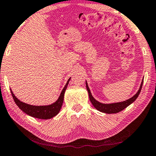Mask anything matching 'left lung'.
<instances>
[{"mask_svg": "<svg viewBox=\"0 0 156 156\" xmlns=\"http://www.w3.org/2000/svg\"><path fill=\"white\" fill-rule=\"evenodd\" d=\"M143 82H144V80L142 81L139 90L138 91V92L136 93L133 97L130 98L129 99L126 100V101L119 102V103H113V104L100 103V102L97 101V100L92 97V95H91V91L89 90L88 84H87V82H86V87H87V91H88L89 93V99H90V101L91 102V104H92V105L94 106L96 109H97L98 111H99V112H101L106 113V114H116V113L121 112V111L126 108L127 106H129L130 104L133 103V102L137 99L138 95H139V94L140 92V91H141Z\"/></svg>", "mask_w": 156, "mask_h": 156, "instance_id": "1", "label": "left lung"}]
</instances>
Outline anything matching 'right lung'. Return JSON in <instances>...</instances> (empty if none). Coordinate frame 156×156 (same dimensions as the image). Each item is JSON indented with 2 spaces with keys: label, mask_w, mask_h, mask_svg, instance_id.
I'll return each mask as SVG.
<instances>
[{
  "label": "right lung",
  "mask_w": 156,
  "mask_h": 156,
  "mask_svg": "<svg viewBox=\"0 0 156 156\" xmlns=\"http://www.w3.org/2000/svg\"><path fill=\"white\" fill-rule=\"evenodd\" d=\"M69 78L68 80L67 84L64 87L62 91L59 95L58 99L57 100L55 103H53L50 105L48 106H33L30 105V104L23 103V102L20 101V100L17 99L16 96L13 94L11 89H10V92L13 98L14 101L16 102V105L29 116H33L34 118H37L40 119H52L53 117L56 116V115L59 112L61 109L62 106L63 101H64V95H65V92L66 89H67V85L69 84V82L70 80Z\"/></svg>",
  "instance_id": "obj_1"
}]
</instances>
